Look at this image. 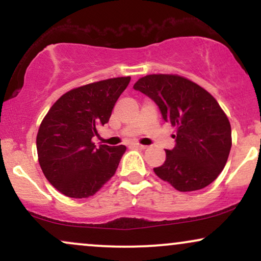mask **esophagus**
<instances>
[{"mask_svg": "<svg viewBox=\"0 0 261 261\" xmlns=\"http://www.w3.org/2000/svg\"><path fill=\"white\" fill-rule=\"evenodd\" d=\"M134 147H135V148H139V149H145L146 146L140 145V143H134Z\"/></svg>", "mask_w": 261, "mask_h": 261, "instance_id": "obj_1", "label": "esophagus"}]
</instances>
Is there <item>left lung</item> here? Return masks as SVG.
I'll list each match as a JSON object with an SVG mask.
<instances>
[{
  "label": "left lung",
  "instance_id": "1",
  "mask_svg": "<svg viewBox=\"0 0 261 261\" xmlns=\"http://www.w3.org/2000/svg\"><path fill=\"white\" fill-rule=\"evenodd\" d=\"M134 89L151 98L164 121L176 126L175 146L153 168L157 176L179 191H195L220 175L232 146L228 118L207 91L175 74H148Z\"/></svg>",
  "mask_w": 261,
  "mask_h": 261
}]
</instances>
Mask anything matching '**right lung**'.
<instances>
[{"label": "right lung", "instance_id": "right-lung-1", "mask_svg": "<svg viewBox=\"0 0 261 261\" xmlns=\"http://www.w3.org/2000/svg\"><path fill=\"white\" fill-rule=\"evenodd\" d=\"M130 80L99 81L65 93L41 121L37 136L39 164L50 184L64 195H94L115 174L126 147L97 148L92 139L98 136V127L109 121Z\"/></svg>", "mask_w": 261, "mask_h": 261}]
</instances>
